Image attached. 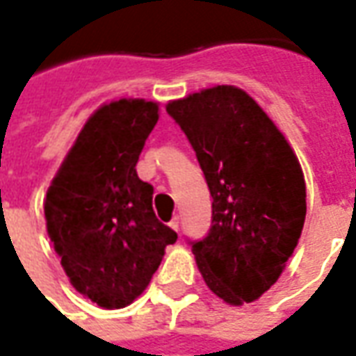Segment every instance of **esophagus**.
I'll use <instances>...</instances> for the list:
<instances>
[{
	"label": "esophagus",
	"mask_w": 356,
	"mask_h": 356,
	"mask_svg": "<svg viewBox=\"0 0 356 356\" xmlns=\"http://www.w3.org/2000/svg\"><path fill=\"white\" fill-rule=\"evenodd\" d=\"M170 228H172V230H180V218H178V216H174L172 220H170Z\"/></svg>",
	"instance_id": "esophagus-1"
}]
</instances>
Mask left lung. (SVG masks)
Returning <instances> with one entry per match:
<instances>
[{"label":"left lung","instance_id":"obj_1","mask_svg":"<svg viewBox=\"0 0 356 356\" xmlns=\"http://www.w3.org/2000/svg\"><path fill=\"white\" fill-rule=\"evenodd\" d=\"M213 197L207 238L191 241L199 272L230 305L268 291L301 238L307 188L291 145L253 97L214 86L168 102Z\"/></svg>","mask_w":356,"mask_h":356}]
</instances>
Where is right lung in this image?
I'll use <instances>...</instances> for the list:
<instances>
[{
    "instance_id": "obj_1",
    "label": "right lung",
    "mask_w": 356,
    "mask_h": 356,
    "mask_svg": "<svg viewBox=\"0 0 356 356\" xmlns=\"http://www.w3.org/2000/svg\"><path fill=\"white\" fill-rule=\"evenodd\" d=\"M159 105L118 99L86 120L44 201L47 234L70 284L103 309L143 293L178 236L159 222L153 186L136 165Z\"/></svg>"
}]
</instances>
